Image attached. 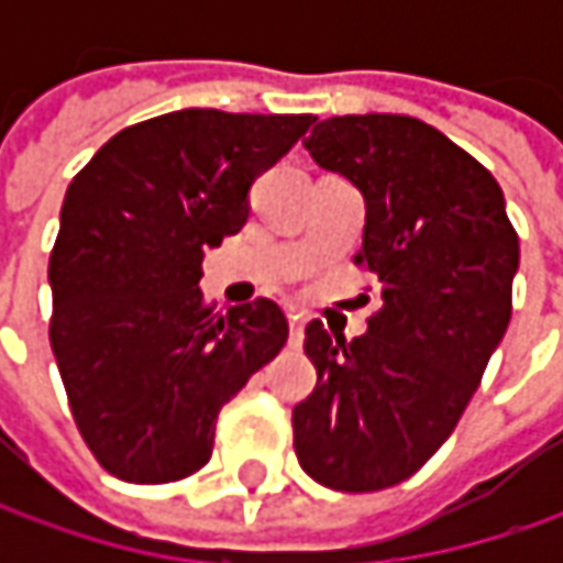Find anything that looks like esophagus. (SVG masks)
Listing matches in <instances>:
<instances>
[{
    "mask_svg": "<svg viewBox=\"0 0 563 563\" xmlns=\"http://www.w3.org/2000/svg\"><path fill=\"white\" fill-rule=\"evenodd\" d=\"M303 313H297V310H291L288 313V325H291V344L294 347H300V341H303Z\"/></svg>",
    "mask_w": 563,
    "mask_h": 563,
    "instance_id": "1",
    "label": "esophagus"
}]
</instances>
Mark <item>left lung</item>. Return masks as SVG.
Returning a JSON list of instances; mask_svg holds the SVG:
<instances>
[{
	"instance_id": "1",
	"label": "left lung",
	"mask_w": 563,
	"mask_h": 563,
	"mask_svg": "<svg viewBox=\"0 0 563 563\" xmlns=\"http://www.w3.org/2000/svg\"><path fill=\"white\" fill-rule=\"evenodd\" d=\"M303 146L363 194L354 263L382 307L354 341L307 325L316 388L294 407V454L319 486L382 492L454 432L508 332L520 241L492 172L426 121L335 115Z\"/></svg>"
}]
</instances>
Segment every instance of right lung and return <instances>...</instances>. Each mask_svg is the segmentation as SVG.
I'll use <instances>...</instances> for the list:
<instances>
[{
  "label": "right lung",
  "instance_id": "obj_1",
  "mask_svg": "<svg viewBox=\"0 0 563 563\" xmlns=\"http://www.w3.org/2000/svg\"><path fill=\"white\" fill-rule=\"evenodd\" d=\"M313 115L181 109L119 131L65 190L49 344L99 466L159 486L212 457L219 410L288 341L278 303L212 313L206 247L238 234L250 185Z\"/></svg>",
  "mask_w": 563,
  "mask_h": 563
}]
</instances>
